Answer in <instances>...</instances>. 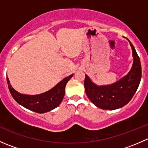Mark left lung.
Masks as SVG:
<instances>
[{"mask_svg":"<svg viewBox=\"0 0 148 148\" xmlns=\"http://www.w3.org/2000/svg\"><path fill=\"white\" fill-rule=\"evenodd\" d=\"M128 40V39H127ZM133 64L126 76L116 82L108 85L98 86L85 74V92L89 100L102 110H114L126 105L138 89L141 80L142 69L140 58L132 43Z\"/></svg>","mask_w":148,"mask_h":148,"instance_id":"left-lung-1","label":"left lung"}]
</instances>
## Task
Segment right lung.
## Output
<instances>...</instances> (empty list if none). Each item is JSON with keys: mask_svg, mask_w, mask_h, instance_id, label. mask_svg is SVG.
Masks as SVG:
<instances>
[{"mask_svg": "<svg viewBox=\"0 0 148 148\" xmlns=\"http://www.w3.org/2000/svg\"><path fill=\"white\" fill-rule=\"evenodd\" d=\"M73 74L65 77L52 89L39 95H30L19 93L12 87L7 77L8 89L13 99L20 105L37 113H45L53 110L61 104L65 95V87Z\"/></svg>", "mask_w": 148, "mask_h": 148, "instance_id": "1", "label": "right lung"}]
</instances>
